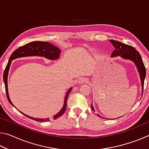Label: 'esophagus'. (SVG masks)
Here are the masks:
<instances>
[{"label": "esophagus", "mask_w": 149, "mask_h": 149, "mask_svg": "<svg viewBox=\"0 0 149 149\" xmlns=\"http://www.w3.org/2000/svg\"><path fill=\"white\" fill-rule=\"evenodd\" d=\"M87 82H89V80L85 77H81L80 79L77 80L78 84H84V83H87Z\"/></svg>", "instance_id": "obj_1"}]
</instances>
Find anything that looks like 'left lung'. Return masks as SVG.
<instances>
[{
  "label": "left lung",
  "mask_w": 149,
  "mask_h": 149,
  "mask_svg": "<svg viewBox=\"0 0 149 149\" xmlns=\"http://www.w3.org/2000/svg\"><path fill=\"white\" fill-rule=\"evenodd\" d=\"M110 42L115 48V50L111 54V56L115 57L120 56V57L123 58L130 60L134 62L136 67H137L138 72L139 73L141 86H142L143 96V88H144V81L146 77V69L139 52L134 47L130 46V45L122 43V42L115 41V40H110ZM91 108L92 110H95L92 104ZM97 116H99V117H101L99 114H97Z\"/></svg>",
  "instance_id": "obj_1"
}]
</instances>
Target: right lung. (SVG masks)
<instances>
[{
    "label": "right lung",
    "instance_id": "right-lung-1",
    "mask_svg": "<svg viewBox=\"0 0 149 149\" xmlns=\"http://www.w3.org/2000/svg\"><path fill=\"white\" fill-rule=\"evenodd\" d=\"M61 52L58 48L55 47L54 45H52L51 43H49L48 42H44V41H33L29 42L26 45H24L19 47L18 49L15 50L13 52V53L11 54L10 57L8 64L6 65V68L4 70V75H3V80L5 85V89H6V97L7 99L10 103L11 105L14 107V104H12L10 99L9 95H8V71L10 67V64L12 63V60L14 59L19 58L22 57H26V56H41L45 57L47 59L53 60H57L60 57V54ZM72 89V87H70V89L68 91L66 94H65V98H64V106H63L61 110L58 113H57L56 115L54 116V120L56 119V118H59L64 114L66 109L67 107V100L68 98L70 93L71 92ZM22 113V112H21ZM24 116H26V117L31 118L32 120H34L37 122H49L50 121L49 118H35L30 117L29 116L22 113Z\"/></svg>",
    "mask_w": 149,
    "mask_h": 149
}]
</instances>
